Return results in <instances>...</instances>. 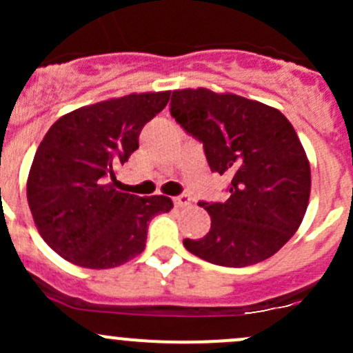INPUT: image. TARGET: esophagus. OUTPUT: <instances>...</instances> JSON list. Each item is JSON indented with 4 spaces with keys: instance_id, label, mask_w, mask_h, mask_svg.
Listing matches in <instances>:
<instances>
[{
    "instance_id": "1",
    "label": "esophagus",
    "mask_w": 353,
    "mask_h": 353,
    "mask_svg": "<svg viewBox=\"0 0 353 353\" xmlns=\"http://www.w3.org/2000/svg\"><path fill=\"white\" fill-rule=\"evenodd\" d=\"M174 205L179 206V208H184V206L191 205V198L190 194H179V196L174 198Z\"/></svg>"
}]
</instances>
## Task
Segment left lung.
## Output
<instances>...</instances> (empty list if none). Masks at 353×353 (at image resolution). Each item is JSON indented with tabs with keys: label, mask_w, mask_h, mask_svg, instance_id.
I'll return each mask as SVG.
<instances>
[{
	"label": "left lung",
	"mask_w": 353,
	"mask_h": 353,
	"mask_svg": "<svg viewBox=\"0 0 353 353\" xmlns=\"http://www.w3.org/2000/svg\"><path fill=\"white\" fill-rule=\"evenodd\" d=\"M170 114L203 143L212 172L230 177V196L199 206L212 216L184 248L213 265L243 268L275 254L295 234L311 194V167L279 109L208 88L174 90Z\"/></svg>",
	"instance_id": "8db88e82"
}]
</instances>
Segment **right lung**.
<instances>
[{
  "label": "right lung",
  "instance_id": "add662e5",
  "mask_svg": "<svg viewBox=\"0 0 353 353\" xmlns=\"http://www.w3.org/2000/svg\"><path fill=\"white\" fill-rule=\"evenodd\" d=\"M169 97L143 92L109 99L49 128L28 172L27 199L41 237L66 261L92 270L123 265L143 252L148 222L170 212V198H140L114 186L116 169Z\"/></svg>",
  "mask_w": 353,
  "mask_h": 353
}]
</instances>
